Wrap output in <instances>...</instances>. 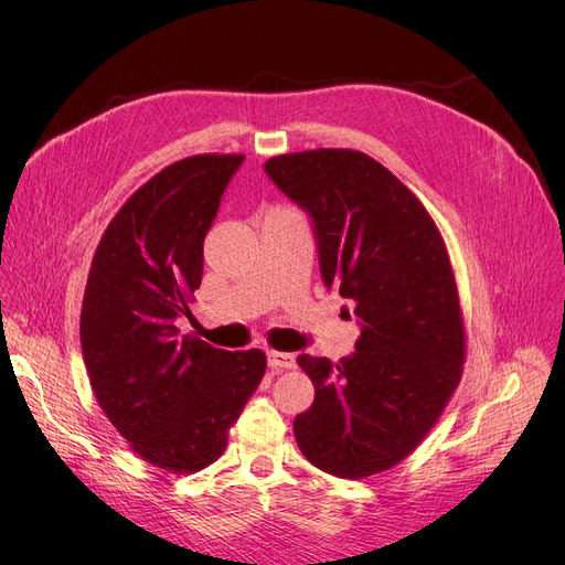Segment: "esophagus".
I'll list each match as a JSON object with an SVG mask.
<instances>
[{
  "label": "esophagus",
  "instance_id": "esophagus-1",
  "mask_svg": "<svg viewBox=\"0 0 565 565\" xmlns=\"http://www.w3.org/2000/svg\"><path fill=\"white\" fill-rule=\"evenodd\" d=\"M267 366H270L275 373H279V371H288V369H295V354H290V352H277V350H270V352H267Z\"/></svg>",
  "mask_w": 565,
  "mask_h": 565
}]
</instances>
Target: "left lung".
<instances>
[{"instance_id": "8db88e82", "label": "left lung", "mask_w": 565, "mask_h": 565, "mask_svg": "<svg viewBox=\"0 0 565 565\" xmlns=\"http://www.w3.org/2000/svg\"><path fill=\"white\" fill-rule=\"evenodd\" d=\"M265 173L311 217L322 281L362 328L339 364L298 358L316 398L295 417V439L322 471L371 477L419 447L460 382L465 330L447 247L422 201L366 153L277 156Z\"/></svg>"}]
</instances>
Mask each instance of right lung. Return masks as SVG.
<instances>
[{"label": "right lung", "instance_id": "add662e5", "mask_svg": "<svg viewBox=\"0 0 565 565\" xmlns=\"http://www.w3.org/2000/svg\"><path fill=\"white\" fill-rule=\"evenodd\" d=\"M245 156H192L143 183L109 222L82 302L79 341L94 394L137 456L173 473L226 449L265 373L263 350L181 337L201 286L203 241Z\"/></svg>", "mask_w": 565, "mask_h": 565}]
</instances>
